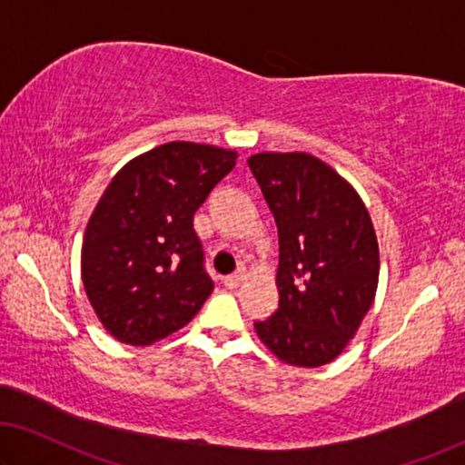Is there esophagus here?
Here are the masks:
<instances>
[{
	"label": "esophagus",
	"mask_w": 465,
	"mask_h": 465,
	"mask_svg": "<svg viewBox=\"0 0 465 465\" xmlns=\"http://www.w3.org/2000/svg\"><path fill=\"white\" fill-rule=\"evenodd\" d=\"M244 277H246V272H242V269H240V272H235L233 275H227L225 280H223V283H225V286L230 288V290H235V288L240 286L242 282H244Z\"/></svg>",
	"instance_id": "1"
}]
</instances>
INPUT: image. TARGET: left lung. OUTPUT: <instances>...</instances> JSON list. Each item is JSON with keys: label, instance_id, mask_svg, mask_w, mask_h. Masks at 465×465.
Returning a JSON list of instances; mask_svg holds the SVG:
<instances>
[{"label": "left lung", "instance_id": "left-lung-1", "mask_svg": "<svg viewBox=\"0 0 465 465\" xmlns=\"http://www.w3.org/2000/svg\"><path fill=\"white\" fill-rule=\"evenodd\" d=\"M280 238V307L254 330L282 363L320 367L355 338L378 288L380 251L361 196L307 152L248 158Z\"/></svg>", "mask_w": 465, "mask_h": 465}]
</instances>
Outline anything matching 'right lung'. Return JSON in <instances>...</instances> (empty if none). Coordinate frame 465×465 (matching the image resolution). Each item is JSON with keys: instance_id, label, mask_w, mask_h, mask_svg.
I'll return each instance as SVG.
<instances>
[{"instance_id": "add662e5", "label": "right lung", "mask_w": 465, "mask_h": 465, "mask_svg": "<svg viewBox=\"0 0 465 465\" xmlns=\"http://www.w3.org/2000/svg\"><path fill=\"white\" fill-rule=\"evenodd\" d=\"M233 150L169 142L104 190L81 248V280L108 334L134 346L183 328L213 292L193 213L235 166Z\"/></svg>"}]
</instances>
